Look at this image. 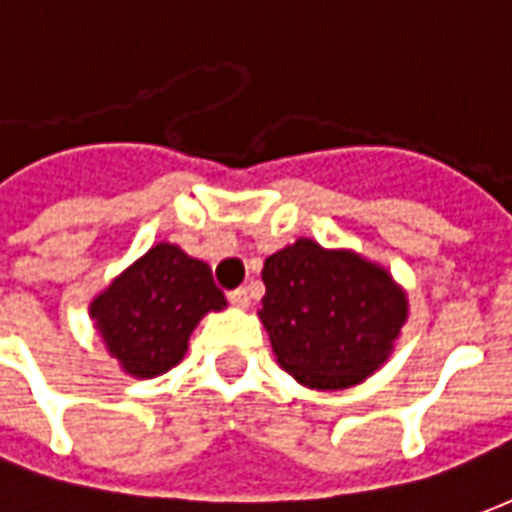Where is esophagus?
<instances>
[{
  "instance_id": "obj_1",
  "label": "esophagus",
  "mask_w": 512,
  "mask_h": 512,
  "mask_svg": "<svg viewBox=\"0 0 512 512\" xmlns=\"http://www.w3.org/2000/svg\"><path fill=\"white\" fill-rule=\"evenodd\" d=\"M227 299H230L233 307H241V310H244V307H249V290L246 288L230 290V296H227Z\"/></svg>"
}]
</instances>
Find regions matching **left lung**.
Instances as JSON below:
<instances>
[{"label":"left lung","mask_w":512,"mask_h":512,"mask_svg":"<svg viewBox=\"0 0 512 512\" xmlns=\"http://www.w3.org/2000/svg\"><path fill=\"white\" fill-rule=\"evenodd\" d=\"M260 321L282 370L310 389H348L384 365L408 318V299L386 268L310 238L263 266Z\"/></svg>","instance_id":"8db88e82"}]
</instances>
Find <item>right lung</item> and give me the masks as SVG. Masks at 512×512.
I'll return each instance as SVG.
<instances>
[{"mask_svg":"<svg viewBox=\"0 0 512 512\" xmlns=\"http://www.w3.org/2000/svg\"><path fill=\"white\" fill-rule=\"evenodd\" d=\"M227 307L211 268L175 244H156L98 293L90 318L120 367L156 378L175 367L205 312Z\"/></svg>","mask_w":512,"mask_h":512,"instance_id":"right-lung-1","label":"right lung"}]
</instances>
